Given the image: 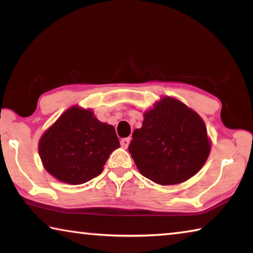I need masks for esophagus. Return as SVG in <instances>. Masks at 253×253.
<instances>
[{"label":"esophagus","instance_id":"34e87169","mask_svg":"<svg viewBox=\"0 0 253 253\" xmlns=\"http://www.w3.org/2000/svg\"><path fill=\"white\" fill-rule=\"evenodd\" d=\"M129 142H130V138H129V137H127V138L121 139V145L124 148H127L128 145H129Z\"/></svg>","mask_w":253,"mask_h":253}]
</instances>
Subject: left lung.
<instances>
[{"label":"left lung","instance_id":"left-lung-1","mask_svg":"<svg viewBox=\"0 0 253 253\" xmlns=\"http://www.w3.org/2000/svg\"><path fill=\"white\" fill-rule=\"evenodd\" d=\"M128 151L143 176L174 185L202 169L211 145L202 118L181 101L165 97L145 113Z\"/></svg>","mask_w":253,"mask_h":253}]
</instances>
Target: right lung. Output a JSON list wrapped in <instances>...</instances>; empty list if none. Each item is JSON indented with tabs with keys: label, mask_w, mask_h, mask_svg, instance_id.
<instances>
[{
	"label": "right lung",
	"mask_w": 253,
	"mask_h": 253,
	"mask_svg": "<svg viewBox=\"0 0 253 253\" xmlns=\"http://www.w3.org/2000/svg\"><path fill=\"white\" fill-rule=\"evenodd\" d=\"M119 146L114 126L98 121L91 110L75 106L42 135L39 154L52 176L78 185L97 177Z\"/></svg>",
	"instance_id": "obj_1"
}]
</instances>
